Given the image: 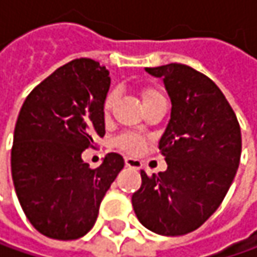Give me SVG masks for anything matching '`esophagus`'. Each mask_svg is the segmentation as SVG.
Segmentation results:
<instances>
[{"instance_id":"34e87169","label":"esophagus","mask_w":257,"mask_h":257,"mask_svg":"<svg viewBox=\"0 0 257 257\" xmlns=\"http://www.w3.org/2000/svg\"><path fill=\"white\" fill-rule=\"evenodd\" d=\"M125 165L129 167V168H135V170H140L141 167H142V162L140 160H137V158H132V157H126L125 158Z\"/></svg>"}]
</instances>
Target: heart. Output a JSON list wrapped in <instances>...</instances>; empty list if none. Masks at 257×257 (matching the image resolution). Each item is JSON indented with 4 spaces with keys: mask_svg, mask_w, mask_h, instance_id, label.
<instances>
[{
    "mask_svg": "<svg viewBox=\"0 0 257 257\" xmlns=\"http://www.w3.org/2000/svg\"><path fill=\"white\" fill-rule=\"evenodd\" d=\"M155 95H161L158 90H155V89H147V90H144L142 92V99H148L151 96H155ZM117 93L116 90H112V92H109L106 96V99H105V112L107 110H110L112 106H113V103H115V100H116ZM117 147L119 148H122L123 151H126V152H138L141 150V147H142V138H141L138 134H125V135H122L119 140H117Z\"/></svg>",
    "mask_w": 257,
    "mask_h": 257,
    "instance_id": "heart-1",
    "label": "heart"
}]
</instances>
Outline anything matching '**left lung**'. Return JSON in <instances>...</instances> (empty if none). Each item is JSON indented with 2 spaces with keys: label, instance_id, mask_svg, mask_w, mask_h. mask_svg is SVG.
<instances>
[{
  "label": "left lung",
  "instance_id": "left-lung-1",
  "mask_svg": "<svg viewBox=\"0 0 257 257\" xmlns=\"http://www.w3.org/2000/svg\"><path fill=\"white\" fill-rule=\"evenodd\" d=\"M145 72L161 77L171 99V117L158 147L168 167L151 177L141 171L132 206L148 230L181 236L198 229L227 194L239 168L240 125L206 74L178 63Z\"/></svg>",
  "mask_w": 257,
  "mask_h": 257
}]
</instances>
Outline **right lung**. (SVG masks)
I'll list each match as a JSON object with an SVG mask.
<instances>
[{"label":"right lung","instance_id":"1","mask_svg":"<svg viewBox=\"0 0 257 257\" xmlns=\"http://www.w3.org/2000/svg\"><path fill=\"white\" fill-rule=\"evenodd\" d=\"M105 66L76 59L36 86L18 113L11 174L23 211L41 234L73 240L93 227L125 161L110 152L92 170L82 152L105 135Z\"/></svg>","mask_w":257,"mask_h":257}]
</instances>
